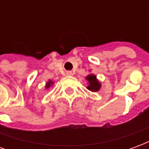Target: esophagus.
<instances>
[{
    "instance_id": "1",
    "label": "esophagus",
    "mask_w": 149,
    "mask_h": 149,
    "mask_svg": "<svg viewBox=\"0 0 149 149\" xmlns=\"http://www.w3.org/2000/svg\"><path fill=\"white\" fill-rule=\"evenodd\" d=\"M66 75H67V76H72L73 73H72V72L68 71V72H66Z\"/></svg>"
}]
</instances>
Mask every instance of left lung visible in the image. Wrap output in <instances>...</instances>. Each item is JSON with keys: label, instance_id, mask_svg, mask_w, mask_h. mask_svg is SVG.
Instances as JSON below:
<instances>
[{"label": "left lung", "instance_id": "obj_1", "mask_svg": "<svg viewBox=\"0 0 149 149\" xmlns=\"http://www.w3.org/2000/svg\"><path fill=\"white\" fill-rule=\"evenodd\" d=\"M85 80L88 81L87 89L91 91L93 93H96L100 90L101 88V83L98 81L96 75L93 73H89L87 77H85Z\"/></svg>", "mask_w": 149, "mask_h": 149}]
</instances>
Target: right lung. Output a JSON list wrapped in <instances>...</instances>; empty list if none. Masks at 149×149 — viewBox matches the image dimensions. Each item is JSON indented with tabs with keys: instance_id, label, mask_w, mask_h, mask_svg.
Masks as SVG:
<instances>
[{
	"instance_id": "obj_1",
	"label": "right lung",
	"mask_w": 149,
	"mask_h": 149,
	"mask_svg": "<svg viewBox=\"0 0 149 149\" xmlns=\"http://www.w3.org/2000/svg\"><path fill=\"white\" fill-rule=\"evenodd\" d=\"M54 84V82L52 81L51 80H49V81L46 82L45 84V89H49V88H51Z\"/></svg>"
}]
</instances>
